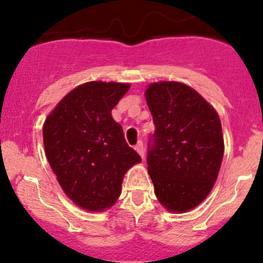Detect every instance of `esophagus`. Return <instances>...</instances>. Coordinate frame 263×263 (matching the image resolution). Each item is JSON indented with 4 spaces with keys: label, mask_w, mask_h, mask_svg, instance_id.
I'll return each mask as SVG.
<instances>
[{
    "label": "esophagus",
    "mask_w": 263,
    "mask_h": 263,
    "mask_svg": "<svg viewBox=\"0 0 263 263\" xmlns=\"http://www.w3.org/2000/svg\"><path fill=\"white\" fill-rule=\"evenodd\" d=\"M135 149L137 151L138 155L141 156V158H142V159H144V156H146V153H144V146H143V142H142V141L138 142V143L136 144Z\"/></svg>",
    "instance_id": "esophagus-1"
}]
</instances>
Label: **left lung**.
<instances>
[{"label": "left lung", "instance_id": "obj_1", "mask_svg": "<svg viewBox=\"0 0 263 263\" xmlns=\"http://www.w3.org/2000/svg\"><path fill=\"white\" fill-rule=\"evenodd\" d=\"M155 134L148 142V173L167 210L184 213L213 189L224 157L215 108L185 84L159 81L147 87Z\"/></svg>", "mask_w": 263, "mask_h": 263}]
</instances>
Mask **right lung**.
Instances as JSON below:
<instances>
[{
    "instance_id": "1",
    "label": "right lung",
    "mask_w": 263,
    "mask_h": 263,
    "mask_svg": "<svg viewBox=\"0 0 263 263\" xmlns=\"http://www.w3.org/2000/svg\"><path fill=\"white\" fill-rule=\"evenodd\" d=\"M128 89L122 83L83 84L44 122L48 162L65 194L85 210L112 206L121 194L125 173L142 161L111 115Z\"/></svg>"
}]
</instances>
